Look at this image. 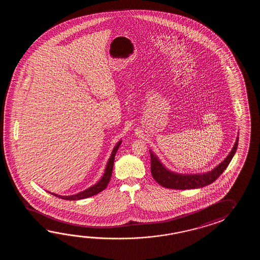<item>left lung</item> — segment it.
Returning a JSON list of instances; mask_svg holds the SVG:
<instances>
[{
  "instance_id": "1",
  "label": "left lung",
  "mask_w": 260,
  "mask_h": 260,
  "mask_svg": "<svg viewBox=\"0 0 260 260\" xmlns=\"http://www.w3.org/2000/svg\"><path fill=\"white\" fill-rule=\"evenodd\" d=\"M238 142H239V134L236 141L232 148L231 152L226 156L224 160H222L219 165L212 169L211 171L198 174H182L177 172L171 171L168 169L161 161L159 157L154 152L149 149L150 153V167L151 175L156 180V182L160 186L167 188L174 189H191L199 188L210 185L214 182L221 174L226 170V167L230 165L233 156L237 150Z\"/></svg>"
}]
</instances>
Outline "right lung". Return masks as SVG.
<instances>
[{"label": "right lung", "instance_id": "1", "mask_svg": "<svg viewBox=\"0 0 260 260\" xmlns=\"http://www.w3.org/2000/svg\"><path fill=\"white\" fill-rule=\"evenodd\" d=\"M122 144V139L119 140L117 142L116 145L114 146V148L111 151V157L109 158V160L107 161L106 165L105 170H104V174L102 175V177L100 178L98 182L92 185L91 187L85 188L83 191H80L76 194H72V195H58V194L53 193V192H49V193L55 195L56 197L60 198V199L69 200V201H76V200L86 199L91 196H94L98 193L101 192L102 190H104L108 184L110 183L111 180V175H112V169H113V164H114V158L116 155L117 150L119 149L120 145Z\"/></svg>", "mask_w": 260, "mask_h": 260}]
</instances>
